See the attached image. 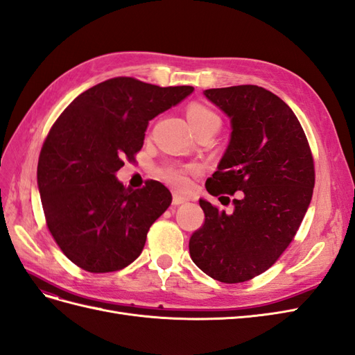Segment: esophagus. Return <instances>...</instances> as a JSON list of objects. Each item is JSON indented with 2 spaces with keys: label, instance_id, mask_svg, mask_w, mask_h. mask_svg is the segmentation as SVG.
Instances as JSON below:
<instances>
[{
  "label": "esophagus",
  "instance_id": "obj_1",
  "mask_svg": "<svg viewBox=\"0 0 355 355\" xmlns=\"http://www.w3.org/2000/svg\"><path fill=\"white\" fill-rule=\"evenodd\" d=\"M188 201V198L187 197H182V196H178V194H175L173 196V206H180V204H184V202H187Z\"/></svg>",
  "mask_w": 355,
  "mask_h": 355
}]
</instances>
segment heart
<instances>
[{"label": "heart", "instance_id": "b5f03b06", "mask_svg": "<svg viewBox=\"0 0 355 355\" xmlns=\"http://www.w3.org/2000/svg\"><path fill=\"white\" fill-rule=\"evenodd\" d=\"M187 115L191 125L194 127V130L211 123H219L218 114L210 110L209 106L198 102H192L188 105ZM198 167L196 164H168L161 167L158 170V175L173 188L185 189L189 185V176L196 173Z\"/></svg>", "mask_w": 355, "mask_h": 355}]
</instances>
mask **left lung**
Here are the masks:
<instances>
[{
  "label": "left lung",
  "instance_id": "1",
  "mask_svg": "<svg viewBox=\"0 0 355 355\" xmlns=\"http://www.w3.org/2000/svg\"><path fill=\"white\" fill-rule=\"evenodd\" d=\"M204 94L232 127L206 189L214 197L241 191V198L232 200L231 213L200 200L204 223L191 235L189 254L214 280L249 282L271 268L295 239L313 198L314 158L296 115L270 90L245 84Z\"/></svg>",
  "mask_w": 355,
  "mask_h": 355
}]
</instances>
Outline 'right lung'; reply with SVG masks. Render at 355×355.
I'll use <instances>...</instances> for the list:
<instances>
[{"instance_id": "obj_1", "label": "right lung", "mask_w": 355, "mask_h": 355, "mask_svg": "<svg viewBox=\"0 0 355 355\" xmlns=\"http://www.w3.org/2000/svg\"><path fill=\"white\" fill-rule=\"evenodd\" d=\"M192 90L111 78L75 98L51 125L37 168L41 204L53 239L81 270L120 271L142 253L171 194L157 180L132 191L115 173L142 149L148 123Z\"/></svg>"}]
</instances>
